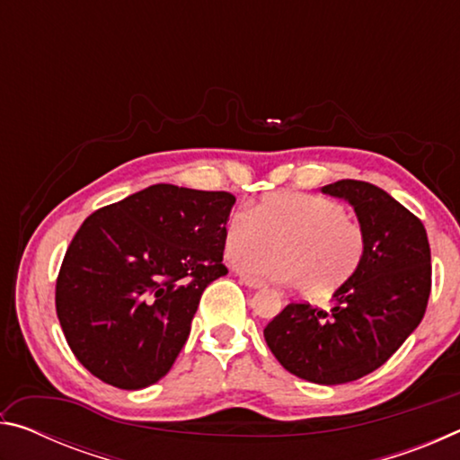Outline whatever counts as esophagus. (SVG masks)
Instances as JSON below:
<instances>
[{
    "label": "esophagus",
    "mask_w": 460,
    "mask_h": 460,
    "mask_svg": "<svg viewBox=\"0 0 460 460\" xmlns=\"http://www.w3.org/2000/svg\"><path fill=\"white\" fill-rule=\"evenodd\" d=\"M239 282L245 284L247 288H252V290H260V288L266 286V284L261 282V279L252 278V276H245V274H239Z\"/></svg>",
    "instance_id": "esophagus-1"
}]
</instances>
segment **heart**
I'll return each instance as SVG.
<instances>
[{
	"label": "heart",
	"instance_id": "1",
	"mask_svg": "<svg viewBox=\"0 0 460 460\" xmlns=\"http://www.w3.org/2000/svg\"><path fill=\"white\" fill-rule=\"evenodd\" d=\"M276 243L278 252L263 254ZM223 252L249 274L296 284L323 298L349 282L361 266L365 233L337 200L306 192H276L253 211L237 208L225 227Z\"/></svg>",
	"mask_w": 460,
	"mask_h": 460
}]
</instances>
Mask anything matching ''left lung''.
I'll list each match as a JSON object with an SVG mask.
<instances>
[{"instance_id":"left-lung-1","label":"left lung","mask_w":460,"mask_h":460,"mask_svg":"<svg viewBox=\"0 0 460 460\" xmlns=\"http://www.w3.org/2000/svg\"><path fill=\"white\" fill-rule=\"evenodd\" d=\"M353 207L365 233L359 270L332 294V308L288 305L263 337L284 369L321 385L381 367L422 321L432 286L426 229L385 190L361 181L321 189Z\"/></svg>"}]
</instances>
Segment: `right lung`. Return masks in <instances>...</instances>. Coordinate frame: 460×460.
I'll use <instances>...</instances> for the list:
<instances>
[{"label":"right lung","instance_id":"obj_1","mask_svg":"<svg viewBox=\"0 0 460 460\" xmlns=\"http://www.w3.org/2000/svg\"><path fill=\"white\" fill-rule=\"evenodd\" d=\"M233 205L229 192L154 184L84 219L57 279V314L93 376L119 389L166 376L205 288L227 274Z\"/></svg>","mask_w":460,"mask_h":460}]
</instances>
